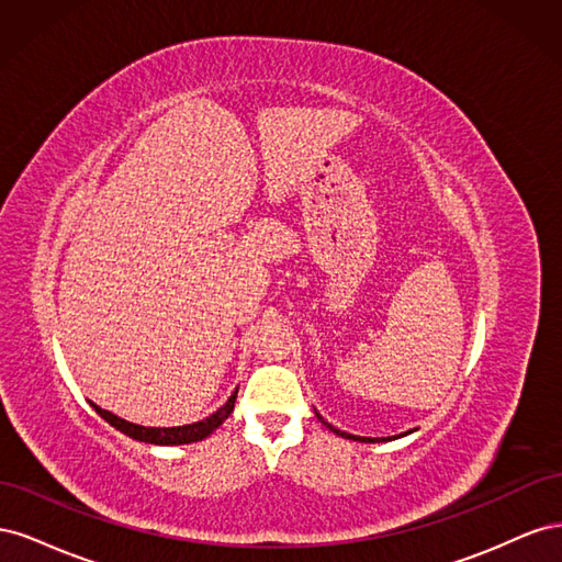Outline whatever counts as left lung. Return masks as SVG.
I'll list each match as a JSON object with an SVG mask.
<instances>
[{
  "label": "left lung",
  "instance_id": "8db88e82",
  "mask_svg": "<svg viewBox=\"0 0 562 562\" xmlns=\"http://www.w3.org/2000/svg\"><path fill=\"white\" fill-rule=\"evenodd\" d=\"M316 417L326 424V427L333 431V434H337V436H342V438H349V440H359V443H382V440H394V438H401V436H407V434H413V431H405V434H398V436H386V438H382V440H375V438H366V436H353V434H347V431H339V429H335L333 424H328L326 419H323L318 413H316Z\"/></svg>",
  "mask_w": 562,
  "mask_h": 562
}]
</instances>
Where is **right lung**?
I'll use <instances>...</instances> for the list:
<instances>
[{"instance_id":"add662e5","label":"right lung","mask_w":562,"mask_h":562,"mask_svg":"<svg viewBox=\"0 0 562 562\" xmlns=\"http://www.w3.org/2000/svg\"><path fill=\"white\" fill-rule=\"evenodd\" d=\"M236 391L227 398V403L223 407H217V411L213 415H209L206 419L201 422H194V424H182V427H140V424H133V422H126L122 417L112 415L110 411H103V407L91 403L95 407V413L103 417L108 424H112V427L116 431L126 434L128 438L133 440H140V443H151V446H184V443H196V440H203L209 438L220 424H223L232 411H234V403H236Z\"/></svg>"}]
</instances>
